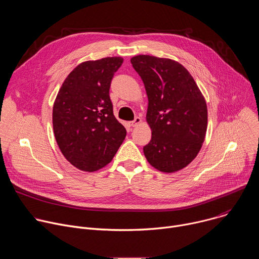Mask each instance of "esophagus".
Segmentation results:
<instances>
[{
	"instance_id": "34e87169",
	"label": "esophagus",
	"mask_w": 259,
	"mask_h": 259,
	"mask_svg": "<svg viewBox=\"0 0 259 259\" xmlns=\"http://www.w3.org/2000/svg\"><path fill=\"white\" fill-rule=\"evenodd\" d=\"M140 123H141V119H140L139 117H136V118L134 119V121L130 122V126H132V127H136V126H138Z\"/></svg>"
}]
</instances>
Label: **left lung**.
Returning a JSON list of instances; mask_svg holds the SVG:
<instances>
[{"label":"left lung","mask_w":259,"mask_h":259,"mask_svg":"<svg viewBox=\"0 0 259 259\" xmlns=\"http://www.w3.org/2000/svg\"><path fill=\"white\" fill-rule=\"evenodd\" d=\"M149 98L146 122L152 129L144 156L154 168L173 173L199 154L208 123L206 100L179 62L151 55L131 58Z\"/></svg>","instance_id":"1"}]
</instances>
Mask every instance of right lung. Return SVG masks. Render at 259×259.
<instances>
[{
  "instance_id": "right-lung-1",
  "label": "right lung",
  "mask_w": 259,
  "mask_h": 259,
  "mask_svg": "<svg viewBox=\"0 0 259 259\" xmlns=\"http://www.w3.org/2000/svg\"><path fill=\"white\" fill-rule=\"evenodd\" d=\"M122 57L89 60L73 68L53 105V130L64 158L76 168L93 172L113 160L126 137L115 118L109 87Z\"/></svg>"
}]
</instances>
